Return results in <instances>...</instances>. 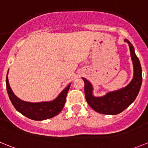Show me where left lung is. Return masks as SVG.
Returning <instances> with one entry per match:
<instances>
[{"label": "left lung", "instance_id": "8db88e82", "mask_svg": "<svg viewBox=\"0 0 148 148\" xmlns=\"http://www.w3.org/2000/svg\"><path fill=\"white\" fill-rule=\"evenodd\" d=\"M124 41L129 46L133 66V78L126 87L107 92L102 96H95L92 84L82 78L84 82V92L87 103L92 109L101 114L116 115L121 113L134 101L142 86V72L139 60L131 43L127 39H125Z\"/></svg>", "mask_w": 148, "mask_h": 148}]
</instances>
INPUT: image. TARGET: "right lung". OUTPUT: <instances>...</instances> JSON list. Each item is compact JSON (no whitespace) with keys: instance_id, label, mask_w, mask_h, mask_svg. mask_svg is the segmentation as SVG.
<instances>
[{"instance_id":"1","label":"right lung","mask_w":148,"mask_h":148,"mask_svg":"<svg viewBox=\"0 0 148 148\" xmlns=\"http://www.w3.org/2000/svg\"><path fill=\"white\" fill-rule=\"evenodd\" d=\"M8 73L9 70L7 72L6 79L8 95L12 104L19 113L30 119L42 121V120L53 118L54 116H57L62 110L66 101V94L71 84H68L60 92L59 95L53 100L49 101H41V102H29L20 99L13 92L8 80Z\"/></svg>"}]
</instances>
